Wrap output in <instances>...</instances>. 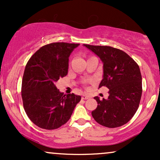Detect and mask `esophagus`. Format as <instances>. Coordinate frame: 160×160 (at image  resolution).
<instances>
[{
	"label": "esophagus",
	"mask_w": 160,
	"mask_h": 160,
	"mask_svg": "<svg viewBox=\"0 0 160 160\" xmlns=\"http://www.w3.org/2000/svg\"><path fill=\"white\" fill-rule=\"evenodd\" d=\"M89 98V97L88 96V95H82V99H88Z\"/></svg>",
	"instance_id": "obj_1"
}]
</instances>
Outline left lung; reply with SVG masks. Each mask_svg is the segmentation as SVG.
Here are the masks:
<instances>
[{
  "mask_svg": "<svg viewBox=\"0 0 160 160\" xmlns=\"http://www.w3.org/2000/svg\"><path fill=\"white\" fill-rule=\"evenodd\" d=\"M103 62V79L99 87L109 89L108 99L95 96L98 106L92 116L98 123L116 128L132 118L142 94V78L139 66L127 53L108 46L83 44Z\"/></svg>",
  "mask_w": 160,
  "mask_h": 160,
  "instance_id": "obj_1",
  "label": "left lung"
}]
</instances>
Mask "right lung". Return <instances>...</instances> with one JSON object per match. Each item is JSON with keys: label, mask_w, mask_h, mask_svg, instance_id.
Here are the masks:
<instances>
[{"label": "right lung", "mask_w": 160, "mask_h": 160, "mask_svg": "<svg viewBox=\"0 0 160 160\" xmlns=\"http://www.w3.org/2000/svg\"><path fill=\"white\" fill-rule=\"evenodd\" d=\"M79 43H52L40 47L28 62L22 82L24 109L33 123L52 130L65 124L81 99L64 95L55 84L68 74L69 56Z\"/></svg>", "instance_id": "right-lung-1"}]
</instances>
